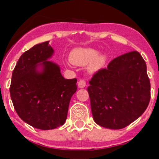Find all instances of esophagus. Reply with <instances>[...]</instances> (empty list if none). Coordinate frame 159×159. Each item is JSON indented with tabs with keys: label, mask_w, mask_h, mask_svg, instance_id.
Instances as JSON below:
<instances>
[{
	"label": "esophagus",
	"mask_w": 159,
	"mask_h": 159,
	"mask_svg": "<svg viewBox=\"0 0 159 159\" xmlns=\"http://www.w3.org/2000/svg\"><path fill=\"white\" fill-rule=\"evenodd\" d=\"M86 85V82H85V79H80L78 81V87L79 88H84Z\"/></svg>",
	"instance_id": "esophagus-1"
}]
</instances>
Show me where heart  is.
Returning a JSON list of instances; mask_svg holds the SVG:
<instances>
[{
	"label": "heart",
	"mask_w": 159,
	"mask_h": 159,
	"mask_svg": "<svg viewBox=\"0 0 159 159\" xmlns=\"http://www.w3.org/2000/svg\"><path fill=\"white\" fill-rule=\"evenodd\" d=\"M106 54H98V51L93 49H76L70 53V61L77 66H85L90 62L89 70L96 71L104 66L106 61Z\"/></svg>",
	"instance_id": "1"
}]
</instances>
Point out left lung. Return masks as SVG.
Returning <instances> with one entry per match:
<instances>
[{
    "label": "left lung",
    "mask_w": 159,
    "mask_h": 159,
    "mask_svg": "<svg viewBox=\"0 0 159 159\" xmlns=\"http://www.w3.org/2000/svg\"><path fill=\"white\" fill-rule=\"evenodd\" d=\"M87 88L97 124L113 129L125 127L144 113L150 100V82L144 59L131 51L113 59L93 74Z\"/></svg>",
    "instance_id": "1"
}]
</instances>
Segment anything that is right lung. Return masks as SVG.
<instances>
[{"label": "right lung", "instance_id": "1", "mask_svg": "<svg viewBox=\"0 0 159 159\" xmlns=\"http://www.w3.org/2000/svg\"><path fill=\"white\" fill-rule=\"evenodd\" d=\"M53 53L49 41L38 44L20 57L12 74L10 97L16 114L37 129H53L66 121L77 79H65L57 65L48 61ZM41 62L43 71L38 73Z\"/></svg>", "mask_w": 159, "mask_h": 159}]
</instances>
